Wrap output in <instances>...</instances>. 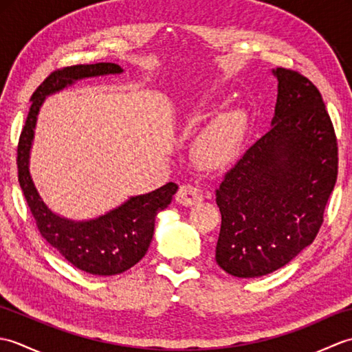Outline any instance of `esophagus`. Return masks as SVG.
<instances>
[{
    "instance_id": "34e87169",
    "label": "esophagus",
    "mask_w": 352,
    "mask_h": 352,
    "mask_svg": "<svg viewBox=\"0 0 352 352\" xmlns=\"http://www.w3.org/2000/svg\"><path fill=\"white\" fill-rule=\"evenodd\" d=\"M175 199L178 204L186 206V207H192V206L199 204L201 201H203V193H201V190L197 189L195 186L183 184V186H180V189H178Z\"/></svg>"
}]
</instances>
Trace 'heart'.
<instances>
[{
    "mask_svg": "<svg viewBox=\"0 0 352 352\" xmlns=\"http://www.w3.org/2000/svg\"><path fill=\"white\" fill-rule=\"evenodd\" d=\"M207 107V98L193 102L183 116L184 130H190L203 118ZM246 133H248V116L242 109L221 111L198 131L192 146L193 160L206 170L228 168L241 155Z\"/></svg>",
    "mask_w": 352,
    "mask_h": 352,
    "instance_id": "obj_1",
    "label": "heart"
}]
</instances>
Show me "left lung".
I'll list each match as a JSON object with an SVG mask.
<instances>
[{
	"label": "left lung",
	"mask_w": 352,
	"mask_h": 352,
	"mask_svg": "<svg viewBox=\"0 0 352 352\" xmlns=\"http://www.w3.org/2000/svg\"><path fill=\"white\" fill-rule=\"evenodd\" d=\"M272 74L278 95L271 130L216 190V263L239 278L271 274L315 241L338 180V140L322 95L295 71Z\"/></svg>",
	"instance_id": "8db88e82"
}]
</instances>
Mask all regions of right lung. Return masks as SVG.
<instances>
[{"mask_svg":"<svg viewBox=\"0 0 352 352\" xmlns=\"http://www.w3.org/2000/svg\"><path fill=\"white\" fill-rule=\"evenodd\" d=\"M122 72L116 63L76 65L52 72L32 96V107L18 145L19 186L42 237L71 265L92 275H118L139 263L153 241L155 216L170 204L178 186L166 183L145 195L130 197L121 206L94 219L76 221L52 212L42 199L30 172V154L37 115L47 96L80 80Z\"/></svg>","mask_w":352,"mask_h":352,"instance_id":"add662e5","label":"right lung"}]
</instances>
